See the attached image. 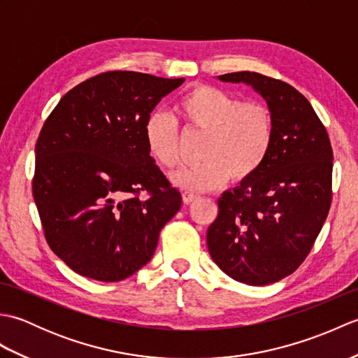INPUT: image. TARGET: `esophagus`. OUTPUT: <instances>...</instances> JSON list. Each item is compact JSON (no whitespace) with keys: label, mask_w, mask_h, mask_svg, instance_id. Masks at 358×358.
Listing matches in <instances>:
<instances>
[{"label":"esophagus","mask_w":358,"mask_h":358,"mask_svg":"<svg viewBox=\"0 0 358 358\" xmlns=\"http://www.w3.org/2000/svg\"><path fill=\"white\" fill-rule=\"evenodd\" d=\"M195 200H196V195L194 192H187V191L183 192V203L185 204H191Z\"/></svg>","instance_id":"obj_1"}]
</instances>
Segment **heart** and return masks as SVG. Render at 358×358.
<instances>
[{
    "mask_svg": "<svg viewBox=\"0 0 358 358\" xmlns=\"http://www.w3.org/2000/svg\"><path fill=\"white\" fill-rule=\"evenodd\" d=\"M175 115L186 131L203 134V162L172 175L173 185L187 191H210L227 177L243 181L254 175L272 149L275 123L272 110L262 101H241L226 90L196 85L175 103ZM149 154L164 169L181 163V134L177 123L155 112L144 123Z\"/></svg>",
    "mask_w": 358,
    "mask_h": 358,
    "instance_id": "b5f03b06",
    "label": "heart"
}]
</instances>
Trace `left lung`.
<instances>
[{"mask_svg":"<svg viewBox=\"0 0 358 358\" xmlns=\"http://www.w3.org/2000/svg\"><path fill=\"white\" fill-rule=\"evenodd\" d=\"M218 78L252 86L272 110L275 135L260 169L220 196L208 249L240 283H275L305 262L328 217L331 141L313 106L287 83L249 71Z\"/></svg>","mask_w":358,"mask_h":358,"instance_id":"obj_1","label":"left lung"}]
</instances>
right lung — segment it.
Returning a JSON list of instances; mask_svg holds the SVG:
<instances>
[{"mask_svg":"<svg viewBox=\"0 0 358 358\" xmlns=\"http://www.w3.org/2000/svg\"><path fill=\"white\" fill-rule=\"evenodd\" d=\"M183 81L104 72L71 89L44 121L34 200L48 245L80 275L131 277L181 208L180 192L149 154L144 123Z\"/></svg>","mask_w":358,"mask_h":358,"instance_id":"1","label":"right lung"}]
</instances>
